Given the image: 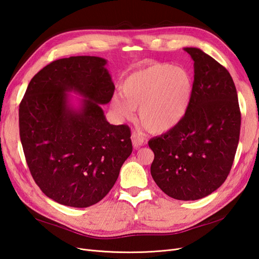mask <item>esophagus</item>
<instances>
[{
	"instance_id": "esophagus-1",
	"label": "esophagus",
	"mask_w": 259,
	"mask_h": 259,
	"mask_svg": "<svg viewBox=\"0 0 259 259\" xmlns=\"http://www.w3.org/2000/svg\"><path fill=\"white\" fill-rule=\"evenodd\" d=\"M131 138H132L133 146H134V148H135V149L140 148V146H143V144L145 143V139H144V137H143L142 135L137 134V133H133L132 136H131Z\"/></svg>"
}]
</instances>
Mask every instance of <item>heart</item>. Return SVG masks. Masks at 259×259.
Listing matches in <instances>:
<instances>
[{
	"label": "heart",
	"instance_id": "1",
	"mask_svg": "<svg viewBox=\"0 0 259 259\" xmlns=\"http://www.w3.org/2000/svg\"><path fill=\"white\" fill-rule=\"evenodd\" d=\"M122 92L111 98V108L123 120L139 119L152 133L167 132L184 120L193 95V79L187 69L154 64L130 74Z\"/></svg>",
	"mask_w": 259,
	"mask_h": 259
}]
</instances>
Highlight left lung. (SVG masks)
Here are the masks:
<instances>
[{
    "mask_svg": "<svg viewBox=\"0 0 259 259\" xmlns=\"http://www.w3.org/2000/svg\"><path fill=\"white\" fill-rule=\"evenodd\" d=\"M191 104L184 120L149 140L154 153L151 176L168 197L199 200L229 175L240 138L241 113L233 80L225 67L197 48Z\"/></svg>",
    "mask_w": 259,
    "mask_h": 259,
    "instance_id": "8db88e82",
    "label": "left lung"
}]
</instances>
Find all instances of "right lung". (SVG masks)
Instances as JSON below:
<instances>
[{
    "instance_id": "right-lung-1",
    "label": "right lung",
    "mask_w": 259,
    "mask_h": 259,
    "mask_svg": "<svg viewBox=\"0 0 259 259\" xmlns=\"http://www.w3.org/2000/svg\"><path fill=\"white\" fill-rule=\"evenodd\" d=\"M106 65L96 56L55 60L32 77L19 106L31 175L62 205L89 207L103 200L133 151L130 127L109 123L100 106L114 92ZM70 92L83 98L74 104Z\"/></svg>"
}]
</instances>
